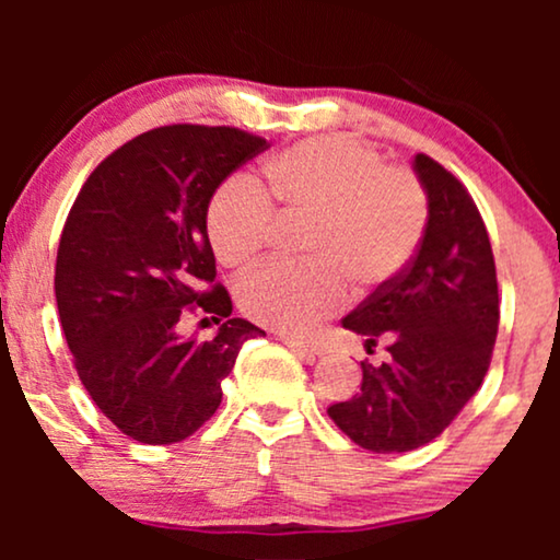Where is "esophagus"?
Segmentation results:
<instances>
[{
    "mask_svg": "<svg viewBox=\"0 0 560 560\" xmlns=\"http://www.w3.org/2000/svg\"><path fill=\"white\" fill-rule=\"evenodd\" d=\"M282 341H285L288 349H293L298 357L308 359V362L320 354V347H318V343H313V341H301V339H295V336H282Z\"/></svg>",
    "mask_w": 560,
    "mask_h": 560,
    "instance_id": "34e87169",
    "label": "esophagus"
}]
</instances>
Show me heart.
Instances as JSON below:
<instances>
[{
	"label": "heart",
	"instance_id": "heart-1",
	"mask_svg": "<svg viewBox=\"0 0 560 560\" xmlns=\"http://www.w3.org/2000/svg\"><path fill=\"white\" fill-rule=\"evenodd\" d=\"M313 219L305 234L311 265H267L240 285V308L257 324L305 334L347 303V280L372 290L395 280L420 247L428 201L405 167L385 165L351 137H311L265 163L262 186L244 175L221 183L206 211L217 259L232 270L255 265L270 244L278 213Z\"/></svg>",
	"mask_w": 560,
	"mask_h": 560
}]
</instances>
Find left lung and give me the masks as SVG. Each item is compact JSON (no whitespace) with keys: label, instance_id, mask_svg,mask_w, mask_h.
<instances>
[{"label":"left lung","instance_id":"8db88e82","mask_svg":"<svg viewBox=\"0 0 560 560\" xmlns=\"http://www.w3.org/2000/svg\"><path fill=\"white\" fill-rule=\"evenodd\" d=\"M428 224L410 265L341 320L387 343V362H362V389L328 418L357 446L402 454L446 431L477 393L492 359L500 295L492 244L462 183L428 155L412 160Z\"/></svg>","mask_w":560,"mask_h":560}]
</instances>
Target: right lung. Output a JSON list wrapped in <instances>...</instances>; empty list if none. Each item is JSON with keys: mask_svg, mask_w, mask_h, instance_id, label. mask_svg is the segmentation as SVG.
<instances>
[{"mask_svg": "<svg viewBox=\"0 0 560 560\" xmlns=\"http://www.w3.org/2000/svg\"><path fill=\"white\" fill-rule=\"evenodd\" d=\"M267 140L234 127L171 125L114 150L68 213L56 301L75 372L129 439L165 446L221 402L242 343L265 334L232 318L206 232L211 196ZM186 307L224 319L209 342L183 340Z\"/></svg>", "mask_w": 560, "mask_h": 560, "instance_id": "right-lung-1", "label": "right lung"}]
</instances>
